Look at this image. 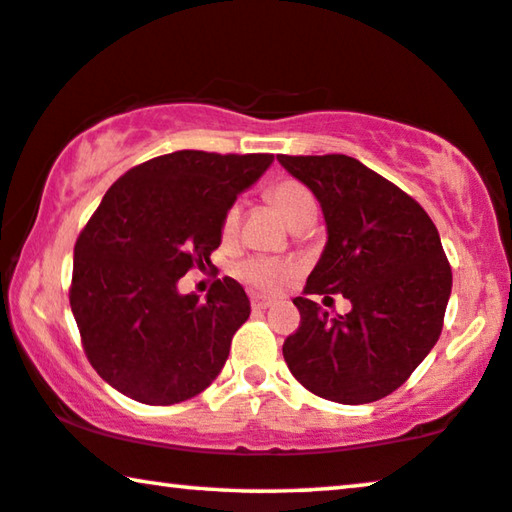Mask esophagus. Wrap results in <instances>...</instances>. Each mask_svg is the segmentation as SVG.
Here are the masks:
<instances>
[{
    "label": "esophagus",
    "instance_id": "esophagus-1",
    "mask_svg": "<svg viewBox=\"0 0 512 512\" xmlns=\"http://www.w3.org/2000/svg\"><path fill=\"white\" fill-rule=\"evenodd\" d=\"M250 303H253L255 310H266V308H271V305H273V301L266 299V296H262V294H253Z\"/></svg>",
    "mask_w": 512,
    "mask_h": 512
}]
</instances>
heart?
<instances>
[{"label":"heart","instance_id":"obj_1","mask_svg":"<svg viewBox=\"0 0 512 512\" xmlns=\"http://www.w3.org/2000/svg\"><path fill=\"white\" fill-rule=\"evenodd\" d=\"M266 197H269L273 207L280 211V216L292 227L299 223L303 216H308L310 211H317L315 197H312L310 190L305 188L301 181L294 179H280L276 183H271L269 190H266ZM239 220V204H230L223 213V220H220V236H223V241L234 239L236 232H239ZM236 273H239L241 280L264 289V292H278V289L287 285L289 278H294L296 266L292 262H285V259L276 257H250L246 262L236 266Z\"/></svg>","mask_w":512,"mask_h":512}]
</instances>
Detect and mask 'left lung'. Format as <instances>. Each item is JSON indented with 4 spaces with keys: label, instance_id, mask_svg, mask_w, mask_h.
<instances>
[{
    "label": "left lung",
    "instance_id": "1",
    "mask_svg": "<svg viewBox=\"0 0 512 512\" xmlns=\"http://www.w3.org/2000/svg\"><path fill=\"white\" fill-rule=\"evenodd\" d=\"M322 204L329 241L294 305L301 324L282 345L310 393L340 404L391 395L437 345L453 273L425 209L395 183L345 154L278 156ZM312 293H342L329 318Z\"/></svg>",
    "mask_w": 512,
    "mask_h": 512
}]
</instances>
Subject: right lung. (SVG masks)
I'll list each match as a JSON object with an SVG mask.
<instances>
[{"label":"right lung","instance_id":"1","mask_svg":"<svg viewBox=\"0 0 512 512\" xmlns=\"http://www.w3.org/2000/svg\"><path fill=\"white\" fill-rule=\"evenodd\" d=\"M271 163L193 149L151 158L112 183L80 232L71 310L91 368L126 398L167 407L220 375L248 296L227 276L207 301L177 282L213 266L223 213Z\"/></svg>","mask_w":512,"mask_h":512}]
</instances>
